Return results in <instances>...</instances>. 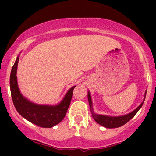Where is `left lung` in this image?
Wrapping results in <instances>:
<instances>
[{"mask_svg": "<svg viewBox=\"0 0 156 156\" xmlns=\"http://www.w3.org/2000/svg\"><path fill=\"white\" fill-rule=\"evenodd\" d=\"M146 95V90L145 91V94H144V98L143 100L142 103L138 106L137 108H135L133 111H132L131 112L128 113L127 115H120V116H109V115H100L97 114V113L94 112V108H93V103H92V99H91L90 93V91H88L87 93V98H88V102H89V106L90 108L91 114H92V117L94 118V119L95 120V122L97 123H98L99 125H102L104 127L106 128H116V127H119L122 125H125L127 122H128L132 118H133V116L137 113V112L140 109V108L142 107L143 104H144V102L145 100Z\"/></svg>", "mask_w": 156, "mask_h": 156, "instance_id": "obj_1", "label": "left lung"}]
</instances>
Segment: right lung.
Returning <instances> with one entry per match:
<instances>
[{
    "instance_id": "obj_1",
    "label": "right lung",
    "mask_w": 156,
    "mask_h": 156,
    "mask_svg": "<svg viewBox=\"0 0 156 156\" xmlns=\"http://www.w3.org/2000/svg\"><path fill=\"white\" fill-rule=\"evenodd\" d=\"M19 57L20 55L12 66L10 78L11 97L16 109L24 119L39 127L50 128L58 125L65 118L72 100V92L76 86L71 87L58 104L41 105L33 103L21 94L18 87L16 73Z\"/></svg>"
}]
</instances>
